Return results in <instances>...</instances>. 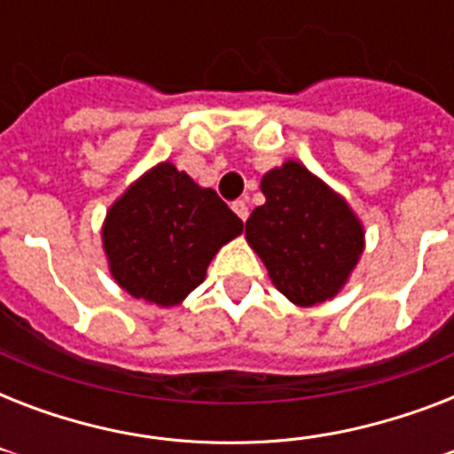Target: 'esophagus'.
Listing matches in <instances>:
<instances>
[{
    "mask_svg": "<svg viewBox=\"0 0 454 454\" xmlns=\"http://www.w3.org/2000/svg\"><path fill=\"white\" fill-rule=\"evenodd\" d=\"M233 212L238 214V216H240L242 221H247V216H249L247 202H245V200H235V202H233Z\"/></svg>",
    "mask_w": 454,
    "mask_h": 454,
    "instance_id": "obj_1",
    "label": "esophagus"
}]
</instances>
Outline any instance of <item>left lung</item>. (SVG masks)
<instances>
[{"instance_id": "1", "label": "left lung", "mask_w": 454, "mask_h": 454, "mask_svg": "<svg viewBox=\"0 0 454 454\" xmlns=\"http://www.w3.org/2000/svg\"><path fill=\"white\" fill-rule=\"evenodd\" d=\"M262 191L245 233L273 285L299 306L334 297L363 252L358 219L299 162L269 171Z\"/></svg>"}]
</instances>
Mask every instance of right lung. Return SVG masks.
I'll return each instance as SVG.
<instances>
[{
    "mask_svg": "<svg viewBox=\"0 0 454 454\" xmlns=\"http://www.w3.org/2000/svg\"><path fill=\"white\" fill-rule=\"evenodd\" d=\"M240 233L238 214L212 188L164 162L113 205L103 247L131 297L174 306L205 280L221 245Z\"/></svg>",
    "mask_w": 454,
    "mask_h": 454,
    "instance_id": "add662e5",
    "label": "right lung"
}]
</instances>
